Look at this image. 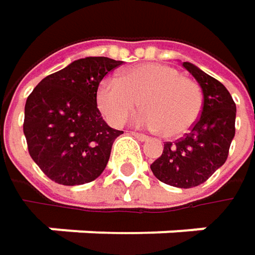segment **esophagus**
<instances>
[{
  "mask_svg": "<svg viewBox=\"0 0 255 255\" xmlns=\"http://www.w3.org/2000/svg\"><path fill=\"white\" fill-rule=\"evenodd\" d=\"M129 134L131 135H134L137 140H140V141H147L149 140V137L147 135H144V134H141V132H135V131H129Z\"/></svg>",
  "mask_w": 255,
  "mask_h": 255,
  "instance_id": "obj_1",
  "label": "esophagus"
}]
</instances>
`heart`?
<instances>
[{
	"mask_svg": "<svg viewBox=\"0 0 255 255\" xmlns=\"http://www.w3.org/2000/svg\"><path fill=\"white\" fill-rule=\"evenodd\" d=\"M137 126L177 137L187 132L202 111V91L190 78L162 63H141L121 78H106L97 88V106L106 121L121 126L140 105Z\"/></svg>",
	"mask_w": 255,
	"mask_h": 255,
	"instance_id": "heart-1",
	"label": "heart"
}]
</instances>
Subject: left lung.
Listing matches in <instances>:
<instances>
[{"label": "left lung", "instance_id": "1", "mask_svg": "<svg viewBox=\"0 0 255 255\" xmlns=\"http://www.w3.org/2000/svg\"><path fill=\"white\" fill-rule=\"evenodd\" d=\"M183 66L202 88V112L184 137L165 141L162 155L150 170L165 184L189 189L207 181L226 162L235 137L236 105L220 81L189 62Z\"/></svg>", "mask_w": 255, "mask_h": 255}]
</instances>
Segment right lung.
Here are the masks:
<instances>
[{"mask_svg": "<svg viewBox=\"0 0 255 255\" xmlns=\"http://www.w3.org/2000/svg\"><path fill=\"white\" fill-rule=\"evenodd\" d=\"M123 62L85 57L45 77L25 105L27 150L53 181L65 186L99 177L111 156L120 129L111 128L97 109L102 79Z\"/></svg>", "mask_w": 255, "mask_h": 255, "instance_id": "obj_1", "label": "right lung"}]
</instances>
